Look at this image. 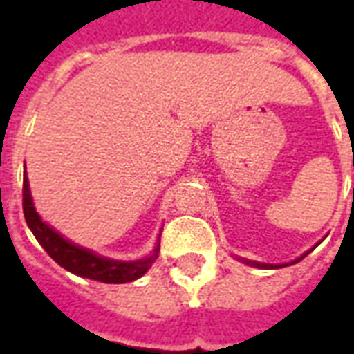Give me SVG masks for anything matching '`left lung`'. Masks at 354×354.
<instances>
[{"instance_id":"8db88e82","label":"left lung","mask_w":354,"mask_h":354,"mask_svg":"<svg viewBox=\"0 0 354 354\" xmlns=\"http://www.w3.org/2000/svg\"><path fill=\"white\" fill-rule=\"evenodd\" d=\"M309 252H311V250H309ZM309 252H305L301 258H305V256H307ZM301 258H297L296 261H299ZM243 261H245V263H248V266H252V267H260V269H277V267H284V266H269V263H258V261H248V260H243ZM296 261H292V263H296ZM292 263H290V266H292Z\"/></svg>"}]
</instances>
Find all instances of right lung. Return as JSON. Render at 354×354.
<instances>
[{"mask_svg": "<svg viewBox=\"0 0 354 354\" xmlns=\"http://www.w3.org/2000/svg\"><path fill=\"white\" fill-rule=\"evenodd\" d=\"M22 208H24L28 227L32 230L37 243L45 248V252L49 254L58 266L64 267L66 271L73 274H80V277L98 282H108V284H123V282H132L140 279L157 260L159 246H155L153 254L144 260L117 261L102 258L87 248H81V246L66 241L60 233H57L43 222L39 214L35 212L26 172H24V184H22Z\"/></svg>", "mask_w": 354, "mask_h": 354, "instance_id": "obj_1", "label": "right lung"}]
</instances>
